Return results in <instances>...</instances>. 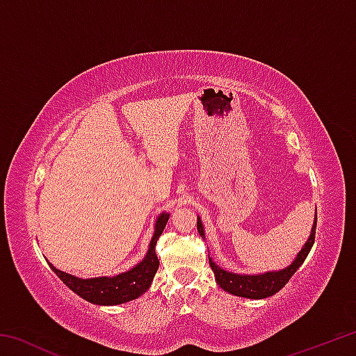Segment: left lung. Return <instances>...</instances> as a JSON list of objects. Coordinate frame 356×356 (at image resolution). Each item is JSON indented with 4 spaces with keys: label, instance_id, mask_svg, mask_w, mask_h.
<instances>
[{
    "label": "left lung",
    "instance_id": "1",
    "mask_svg": "<svg viewBox=\"0 0 356 356\" xmlns=\"http://www.w3.org/2000/svg\"><path fill=\"white\" fill-rule=\"evenodd\" d=\"M316 226H317V216H316L314 226L311 229V236L308 238V242H306L303 248H301L297 259H295L287 268L280 270V272H270L264 275H236V273L226 272V270H222L209 259L210 267H212L215 273L216 282H218V286L221 289H225L226 292L237 295V297L254 298V300L272 297V295L280 292L281 289L287 284L289 280L292 278V275L297 272L300 265L305 262L306 256L309 254V251L316 240ZM197 232H200V236L204 238V229L200 218H197Z\"/></svg>",
    "mask_w": 356,
    "mask_h": 356
}]
</instances>
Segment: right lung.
Returning a JSON list of instances; mask_svg holds the SVG:
<instances>
[{
    "label": "right lung",
    "instance_id": "obj_1",
    "mask_svg": "<svg viewBox=\"0 0 356 356\" xmlns=\"http://www.w3.org/2000/svg\"><path fill=\"white\" fill-rule=\"evenodd\" d=\"M168 218H170L168 213H161L159 216V220L155 222V232L152 240H150L146 257H144L136 267L129 270V272L116 275L113 276V278L102 276V278L81 280L76 278V276L61 272V270L53 267L51 264L50 267L53 272L58 275V278L61 280L70 291H74L76 295H80L81 298L89 301V303L111 306L135 300L140 297L141 293L147 291L156 270H159L160 262L159 257L155 254V245L156 240L161 236V232H163Z\"/></svg>",
    "mask_w": 356,
    "mask_h": 356
}]
</instances>
